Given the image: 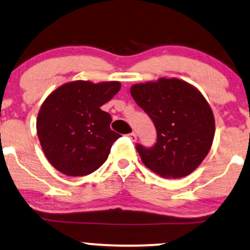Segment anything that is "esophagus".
I'll return each instance as SVG.
<instances>
[{
  "label": "esophagus",
  "instance_id": "obj_1",
  "mask_svg": "<svg viewBox=\"0 0 250 250\" xmlns=\"http://www.w3.org/2000/svg\"><path fill=\"white\" fill-rule=\"evenodd\" d=\"M128 137L131 138V140H132V142H136V140H137V134L134 133V132H132V133L128 134Z\"/></svg>",
  "mask_w": 250,
  "mask_h": 250
}]
</instances>
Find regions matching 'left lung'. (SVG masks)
I'll return each mask as SVG.
<instances>
[{
    "instance_id": "left-lung-1",
    "label": "left lung",
    "mask_w": 250,
    "mask_h": 250,
    "mask_svg": "<svg viewBox=\"0 0 250 250\" xmlns=\"http://www.w3.org/2000/svg\"><path fill=\"white\" fill-rule=\"evenodd\" d=\"M131 96L157 130L153 146L136 145L144 165L164 178L190 174L206 158L215 132L212 108L205 97L175 78L136 84Z\"/></svg>"
}]
</instances>
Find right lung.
Returning a JSON list of instances; mask_svg holds the SVG:
<instances>
[{
    "label": "right lung",
    "instance_id": "right-lung-1",
    "mask_svg": "<svg viewBox=\"0 0 250 250\" xmlns=\"http://www.w3.org/2000/svg\"><path fill=\"white\" fill-rule=\"evenodd\" d=\"M120 90L119 82L62 85L44 101L37 117V136L49 163L69 175L82 177L105 163L122 136L111 130L110 113L101 106Z\"/></svg>",
    "mask_w": 250,
    "mask_h": 250
}]
</instances>
